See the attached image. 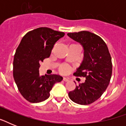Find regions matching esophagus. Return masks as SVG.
Segmentation results:
<instances>
[{
    "instance_id": "1",
    "label": "esophagus",
    "mask_w": 126,
    "mask_h": 126,
    "mask_svg": "<svg viewBox=\"0 0 126 126\" xmlns=\"http://www.w3.org/2000/svg\"><path fill=\"white\" fill-rule=\"evenodd\" d=\"M63 81H64V82H68V81L69 80V79H67V78H65V77H64V78H63Z\"/></svg>"
}]
</instances>
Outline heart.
<instances>
[{"label":"heart","mask_w":126,"mask_h":126,"mask_svg":"<svg viewBox=\"0 0 126 126\" xmlns=\"http://www.w3.org/2000/svg\"><path fill=\"white\" fill-rule=\"evenodd\" d=\"M70 70V68L67 65H61L60 67V71L62 73H67Z\"/></svg>","instance_id":"obj_1"}]
</instances>
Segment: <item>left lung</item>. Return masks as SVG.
<instances>
[{"instance_id":"obj_1","label":"left lung","mask_w":126,"mask_h":126,"mask_svg":"<svg viewBox=\"0 0 126 126\" xmlns=\"http://www.w3.org/2000/svg\"><path fill=\"white\" fill-rule=\"evenodd\" d=\"M67 35L84 48V59L74 75L86 78L85 82L69 93L73 102L86 105L102 95L111 79L112 60L106 43L100 36L89 31L70 32Z\"/></svg>"}]
</instances>
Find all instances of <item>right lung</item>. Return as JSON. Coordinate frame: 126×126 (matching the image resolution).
<instances>
[{
    "label": "right lung",
    "instance_id": "1",
    "mask_svg": "<svg viewBox=\"0 0 126 126\" xmlns=\"http://www.w3.org/2000/svg\"><path fill=\"white\" fill-rule=\"evenodd\" d=\"M65 35L63 32L40 27L25 35L17 48L13 63L15 82L22 96L31 103H40L49 97L55 83L63 80L58 75L40 76V63L49 57L53 45Z\"/></svg>",
    "mask_w": 126,
    "mask_h": 126
}]
</instances>
